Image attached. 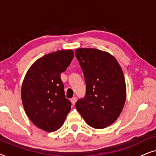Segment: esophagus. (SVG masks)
<instances>
[{
    "label": "esophagus",
    "instance_id": "1",
    "mask_svg": "<svg viewBox=\"0 0 156 156\" xmlns=\"http://www.w3.org/2000/svg\"><path fill=\"white\" fill-rule=\"evenodd\" d=\"M76 97H72V99H71L72 104H73V105H74V104H75V103H76Z\"/></svg>",
    "mask_w": 156,
    "mask_h": 156
}]
</instances>
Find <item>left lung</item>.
Listing matches in <instances>:
<instances>
[{
  "instance_id": "obj_1",
  "label": "left lung",
  "mask_w": 156,
  "mask_h": 156,
  "mask_svg": "<svg viewBox=\"0 0 156 156\" xmlns=\"http://www.w3.org/2000/svg\"><path fill=\"white\" fill-rule=\"evenodd\" d=\"M86 82V94L75 104L87 124L104 129L122 112L126 97L123 71L109 53L93 48L75 50Z\"/></svg>"
}]
</instances>
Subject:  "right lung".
<instances>
[{
	"label": "right lung",
	"instance_id": "obj_1",
	"mask_svg": "<svg viewBox=\"0 0 156 156\" xmlns=\"http://www.w3.org/2000/svg\"><path fill=\"white\" fill-rule=\"evenodd\" d=\"M72 50H59L40 57L26 73L21 89L23 105L36 126L48 132L59 129L71 109L60 74L74 58Z\"/></svg>",
	"mask_w": 156,
	"mask_h": 156
}]
</instances>
